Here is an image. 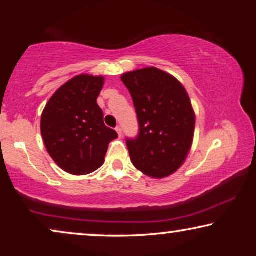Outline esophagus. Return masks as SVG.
I'll use <instances>...</instances> for the list:
<instances>
[{
	"label": "esophagus",
	"instance_id": "obj_1",
	"mask_svg": "<svg viewBox=\"0 0 256 256\" xmlns=\"http://www.w3.org/2000/svg\"><path fill=\"white\" fill-rule=\"evenodd\" d=\"M115 130H116L118 136H120V138H122V129H121V127H118H118L115 128Z\"/></svg>",
	"mask_w": 256,
	"mask_h": 256
}]
</instances>
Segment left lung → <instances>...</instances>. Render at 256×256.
Segmentation results:
<instances>
[{
    "instance_id": "left-lung-1",
    "label": "left lung",
    "mask_w": 256,
    "mask_h": 256,
    "mask_svg": "<svg viewBox=\"0 0 256 256\" xmlns=\"http://www.w3.org/2000/svg\"><path fill=\"white\" fill-rule=\"evenodd\" d=\"M132 94L140 134L127 140L130 160L146 176L160 180L183 166L194 142L196 114L184 86L170 73L146 68L121 76Z\"/></svg>"
}]
</instances>
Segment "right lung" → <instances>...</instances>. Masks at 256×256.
Here are the masks:
<instances>
[{"label":"right lung","mask_w":256,"mask_h":256,"mask_svg":"<svg viewBox=\"0 0 256 256\" xmlns=\"http://www.w3.org/2000/svg\"><path fill=\"white\" fill-rule=\"evenodd\" d=\"M104 84L101 76H76L56 90L42 113L40 132L48 155L76 176L99 169L108 144L118 138L116 132L104 126L96 102Z\"/></svg>","instance_id":"obj_1"}]
</instances>
